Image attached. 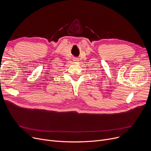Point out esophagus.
Instances as JSON below:
<instances>
[{"instance_id": "esophagus-1", "label": "esophagus", "mask_w": 151, "mask_h": 151, "mask_svg": "<svg viewBox=\"0 0 151 151\" xmlns=\"http://www.w3.org/2000/svg\"><path fill=\"white\" fill-rule=\"evenodd\" d=\"M73 61L78 62H79V59L78 58H75V59H73Z\"/></svg>"}]
</instances>
